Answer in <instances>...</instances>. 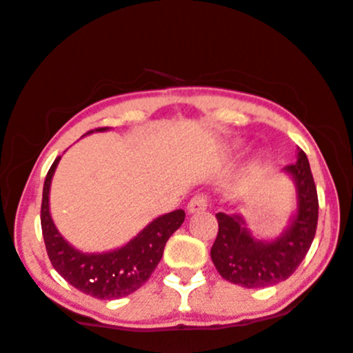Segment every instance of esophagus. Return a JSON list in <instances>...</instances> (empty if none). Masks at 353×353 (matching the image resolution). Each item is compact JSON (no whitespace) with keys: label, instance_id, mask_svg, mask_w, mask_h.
<instances>
[{"label":"esophagus","instance_id":"esophagus-1","mask_svg":"<svg viewBox=\"0 0 353 353\" xmlns=\"http://www.w3.org/2000/svg\"><path fill=\"white\" fill-rule=\"evenodd\" d=\"M209 205V197H208V194H196V196L192 197V199L189 201V204H188V210L189 212H199V210H204L205 208H208Z\"/></svg>","mask_w":353,"mask_h":353}]
</instances>
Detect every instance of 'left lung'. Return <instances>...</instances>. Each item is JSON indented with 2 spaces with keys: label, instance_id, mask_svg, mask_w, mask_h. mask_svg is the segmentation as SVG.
Segmentation results:
<instances>
[{
  "label": "left lung",
  "instance_id": "8db88e82",
  "mask_svg": "<svg viewBox=\"0 0 353 353\" xmlns=\"http://www.w3.org/2000/svg\"><path fill=\"white\" fill-rule=\"evenodd\" d=\"M297 185V216L277 241H255L239 216L217 212L219 232L210 249L214 265L225 281L247 287L275 285L292 275L302 264L315 237L319 197L309 159L299 149L297 161L283 168Z\"/></svg>",
  "mask_w": 353,
  "mask_h": 353
}]
</instances>
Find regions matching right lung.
Here are the masks:
<instances>
[{"label": "right lung", "instance_id": "obj_1", "mask_svg": "<svg viewBox=\"0 0 353 353\" xmlns=\"http://www.w3.org/2000/svg\"><path fill=\"white\" fill-rule=\"evenodd\" d=\"M94 131H106V128ZM59 159V156L56 157L46 174L41 201V230L52 267L72 287L91 297L112 301L132 294L151 277L163 257L165 242L181 228L185 212L177 209L157 217L129 244L112 252H79L61 237L50 214V185Z\"/></svg>", "mask_w": 353, "mask_h": 353}]
</instances>
